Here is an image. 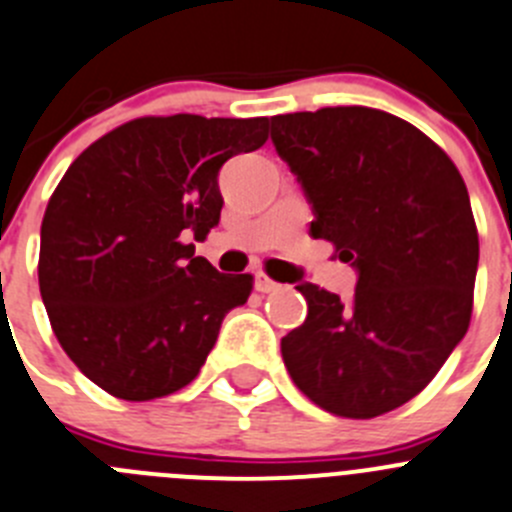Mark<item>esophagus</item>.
<instances>
[{"mask_svg":"<svg viewBox=\"0 0 512 512\" xmlns=\"http://www.w3.org/2000/svg\"><path fill=\"white\" fill-rule=\"evenodd\" d=\"M278 288H280V283L270 280L267 275H262V273L255 275V290H257V293H275Z\"/></svg>","mask_w":512,"mask_h":512,"instance_id":"34e87169","label":"esophagus"}]
</instances>
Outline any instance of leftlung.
I'll return each mask as SVG.
<instances>
[{"label": "left lung", "instance_id": "obj_1", "mask_svg": "<svg viewBox=\"0 0 512 512\" xmlns=\"http://www.w3.org/2000/svg\"><path fill=\"white\" fill-rule=\"evenodd\" d=\"M311 204V234L357 273L344 303L301 283L308 316L280 352L324 411L375 418L434 380L467 334L480 262L469 193L436 142L395 114L324 107L270 119Z\"/></svg>", "mask_w": 512, "mask_h": 512}]
</instances>
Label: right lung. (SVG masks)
I'll return each mask as SVG.
<instances>
[{
  "mask_svg": "<svg viewBox=\"0 0 512 512\" xmlns=\"http://www.w3.org/2000/svg\"><path fill=\"white\" fill-rule=\"evenodd\" d=\"M267 140V117H142L73 160L40 229L50 326L76 367L122 400L199 375L252 275L219 273L188 237L219 224V170Z\"/></svg>",
  "mask_w": 512,
  "mask_h": 512,
  "instance_id": "add662e5",
  "label": "right lung"
}]
</instances>
